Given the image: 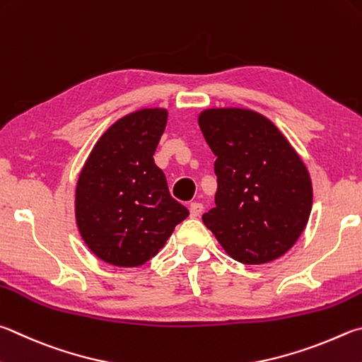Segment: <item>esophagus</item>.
<instances>
[{
    "label": "esophagus",
    "instance_id": "esophagus-1",
    "mask_svg": "<svg viewBox=\"0 0 362 362\" xmlns=\"http://www.w3.org/2000/svg\"><path fill=\"white\" fill-rule=\"evenodd\" d=\"M202 204L201 202H192L189 204V216H193V218H196V216H199L202 214Z\"/></svg>",
    "mask_w": 362,
    "mask_h": 362
}]
</instances>
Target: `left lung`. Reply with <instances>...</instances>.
<instances>
[{"mask_svg": "<svg viewBox=\"0 0 362 362\" xmlns=\"http://www.w3.org/2000/svg\"><path fill=\"white\" fill-rule=\"evenodd\" d=\"M216 156L215 207L202 221L244 264H264L290 250L307 226L310 174L281 131L255 110L216 107L198 117Z\"/></svg>", "mask_w": 362, "mask_h": 362, "instance_id": "left-lung-1", "label": "left lung"}]
</instances>
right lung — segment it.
<instances>
[{"label":"right lung","instance_id":"right-lung-1","mask_svg":"<svg viewBox=\"0 0 362 362\" xmlns=\"http://www.w3.org/2000/svg\"><path fill=\"white\" fill-rule=\"evenodd\" d=\"M166 123L163 107L122 117L104 131L78 174V233L107 264H146L189 215L169 194L166 177L153 160Z\"/></svg>","mask_w":362,"mask_h":362}]
</instances>
